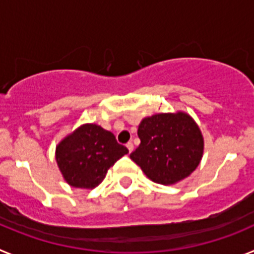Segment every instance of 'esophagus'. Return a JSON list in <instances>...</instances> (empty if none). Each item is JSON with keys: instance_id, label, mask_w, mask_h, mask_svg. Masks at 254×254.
Wrapping results in <instances>:
<instances>
[{"instance_id": "34e87169", "label": "esophagus", "mask_w": 254, "mask_h": 254, "mask_svg": "<svg viewBox=\"0 0 254 254\" xmlns=\"http://www.w3.org/2000/svg\"><path fill=\"white\" fill-rule=\"evenodd\" d=\"M126 147L128 149L129 152L133 151V143H132V142H127V143H126Z\"/></svg>"}]
</instances>
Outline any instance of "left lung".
Masks as SVG:
<instances>
[{
    "label": "left lung",
    "mask_w": 254,
    "mask_h": 254,
    "mask_svg": "<svg viewBox=\"0 0 254 254\" xmlns=\"http://www.w3.org/2000/svg\"><path fill=\"white\" fill-rule=\"evenodd\" d=\"M141 143L129 158L149 179L159 185H174L198 167L203 137L187 113H159L141 121Z\"/></svg>",
    "instance_id": "obj_1"
}]
</instances>
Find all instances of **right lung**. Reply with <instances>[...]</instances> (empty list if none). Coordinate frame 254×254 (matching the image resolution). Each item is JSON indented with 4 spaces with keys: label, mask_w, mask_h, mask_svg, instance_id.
<instances>
[{
    "label": "right lung",
    "mask_w": 254,
    "mask_h": 254,
    "mask_svg": "<svg viewBox=\"0 0 254 254\" xmlns=\"http://www.w3.org/2000/svg\"><path fill=\"white\" fill-rule=\"evenodd\" d=\"M128 152L112 132L87 123L66 136L56 147V160L64 181L76 188L93 190L108 169Z\"/></svg>",
    "instance_id": "obj_1"
}]
</instances>
